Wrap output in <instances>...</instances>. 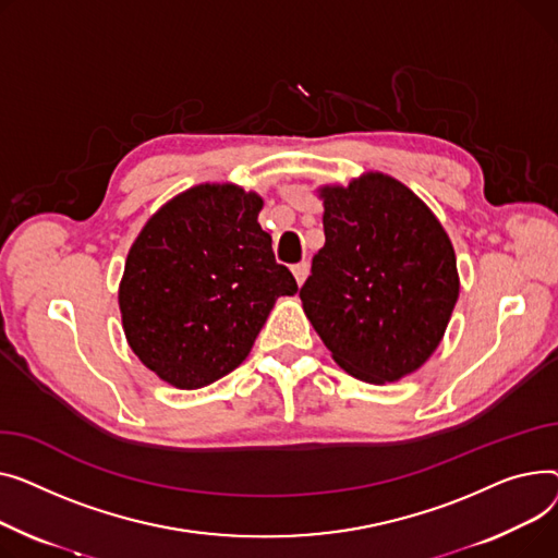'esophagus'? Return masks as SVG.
I'll return each mask as SVG.
<instances>
[{
  "mask_svg": "<svg viewBox=\"0 0 558 558\" xmlns=\"http://www.w3.org/2000/svg\"><path fill=\"white\" fill-rule=\"evenodd\" d=\"M292 275H294V281H298V286H302L308 277V264L306 260H302V264H294L292 266Z\"/></svg>",
  "mask_w": 558,
  "mask_h": 558,
  "instance_id": "obj_1",
  "label": "esophagus"
}]
</instances>
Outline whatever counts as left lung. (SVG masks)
Segmentation results:
<instances>
[{
	"label": "left lung",
	"instance_id": "obj_1",
	"mask_svg": "<svg viewBox=\"0 0 558 558\" xmlns=\"http://www.w3.org/2000/svg\"><path fill=\"white\" fill-rule=\"evenodd\" d=\"M317 193L326 243L300 290L304 313L347 374L401 380L435 353L460 298L452 243L391 175L369 171Z\"/></svg>",
	"mask_w": 558,
	"mask_h": 558
}]
</instances>
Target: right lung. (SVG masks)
Masks as SVG:
<instances>
[{
	"label": "right lung",
	"instance_id": "add662e5",
	"mask_svg": "<svg viewBox=\"0 0 558 558\" xmlns=\"http://www.w3.org/2000/svg\"><path fill=\"white\" fill-rule=\"evenodd\" d=\"M264 201L232 182L198 184L159 207L128 252L119 283L123 333L178 389L234 372L281 294L298 281L258 225Z\"/></svg>",
	"mask_w": 558,
	"mask_h": 558
}]
</instances>
